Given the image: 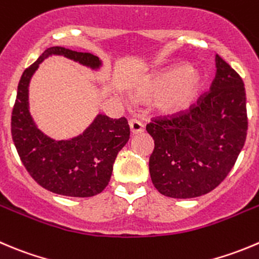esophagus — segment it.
<instances>
[{
    "instance_id": "34e87169",
    "label": "esophagus",
    "mask_w": 259,
    "mask_h": 259,
    "mask_svg": "<svg viewBox=\"0 0 259 259\" xmlns=\"http://www.w3.org/2000/svg\"><path fill=\"white\" fill-rule=\"evenodd\" d=\"M129 125H130V130H132L133 134H139V133H142L143 130H144V125H143V122L139 121V120H137V119L130 120Z\"/></svg>"
}]
</instances>
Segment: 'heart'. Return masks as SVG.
<instances>
[{"instance_id": "obj_1", "label": "heart", "mask_w": 259, "mask_h": 259, "mask_svg": "<svg viewBox=\"0 0 259 259\" xmlns=\"http://www.w3.org/2000/svg\"><path fill=\"white\" fill-rule=\"evenodd\" d=\"M204 74L193 67H172L152 77L139 95L158 100V109L164 114H177L187 109L204 87Z\"/></svg>"}]
</instances>
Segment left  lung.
Instances as JSON below:
<instances>
[{
  "label": "left lung",
  "mask_w": 259,
  "mask_h": 259,
  "mask_svg": "<svg viewBox=\"0 0 259 259\" xmlns=\"http://www.w3.org/2000/svg\"><path fill=\"white\" fill-rule=\"evenodd\" d=\"M210 91L188 111L147 125L154 140L149 173L154 187L173 199L202 196L232 170L245 143L247 100L243 79L217 54Z\"/></svg>",
  "instance_id": "8db88e82"
}]
</instances>
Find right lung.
<instances>
[{
    "label": "right lung",
    "mask_w": 259,
    "mask_h": 259,
    "mask_svg": "<svg viewBox=\"0 0 259 259\" xmlns=\"http://www.w3.org/2000/svg\"><path fill=\"white\" fill-rule=\"evenodd\" d=\"M50 55H63L91 69L102 64L91 53L48 48L19 82L11 116L12 140L29 175L45 190L63 196H95L109 185L117 153L129 140V124L125 117L110 119L99 114L82 134L68 140H54L37 129L29 111V83L40 63Z\"/></svg>",
    "instance_id": "add662e5"
}]
</instances>
